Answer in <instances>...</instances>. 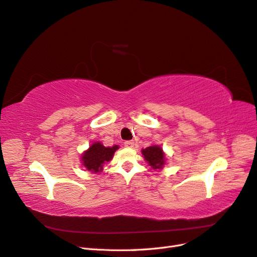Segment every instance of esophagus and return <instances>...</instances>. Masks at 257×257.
Segmentation results:
<instances>
[{
	"instance_id": "1",
	"label": "esophagus",
	"mask_w": 257,
	"mask_h": 257,
	"mask_svg": "<svg viewBox=\"0 0 257 257\" xmlns=\"http://www.w3.org/2000/svg\"><path fill=\"white\" fill-rule=\"evenodd\" d=\"M124 146L126 148H133L134 147V141H126L124 142Z\"/></svg>"
}]
</instances>
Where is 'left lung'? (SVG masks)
Returning a JSON list of instances; mask_svg holds the SVG:
<instances>
[{
  "mask_svg": "<svg viewBox=\"0 0 257 257\" xmlns=\"http://www.w3.org/2000/svg\"><path fill=\"white\" fill-rule=\"evenodd\" d=\"M143 154L145 160L149 163V165L154 169L162 168L163 165L165 164L164 153H163V150L159 146L146 148V149L143 150Z\"/></svg>",
  "mask_w": 257,
  "mask_h": 257,
  "instance_id": "left-lung-1",
  "label": "left lung"
}]
</instances>
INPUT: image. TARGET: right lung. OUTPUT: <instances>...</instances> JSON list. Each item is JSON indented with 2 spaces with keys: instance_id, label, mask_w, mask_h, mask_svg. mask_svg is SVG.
Returning a JSON list of instances; mask_svg holds the SVG:
<instances>
[{
  "instance_id": "right-lung-1",
  "label": "right lung",
  "mask_w": 257,
  "mask_h": 257,
  "mask_svg": "<svg viewBox=\"0 0 257 257\" xmlns=\"http://www.w3.org/2000/svg\"><path fill=\"white\" fill-rule=\"evenodd\" d=\"M118 146L105 147L100 143H94L82 154L83 166L92 173H98L103 169V164L109 162Z\"/></svg>"
}]
</instances>
